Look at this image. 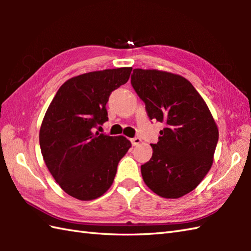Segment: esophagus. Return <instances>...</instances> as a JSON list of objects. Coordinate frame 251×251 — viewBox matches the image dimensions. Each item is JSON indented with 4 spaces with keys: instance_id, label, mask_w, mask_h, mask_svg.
<instances>
[{
    "instance_id": "obj_1",
    "label": "esophagus",
    "mask_w": 251,
    "mask_h": 251,
    "mask_svg": "<svg viewBox=\"0 0 251 251\" xmlns=\"http://www.w3.org/2000/svg\"><path fill=\"white\" fill-rule=\"evenodd\" d=\"M130 142H131V145L132 146H138V145H139V143L141 142V139H140V138H138V137H135V138H131V139H130Z\"/></svg>"
}]
</instances>
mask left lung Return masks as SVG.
Listing matches in <instances>:
<instances>
[{
	"label": "left lung",
	"mask_w": 251,
	"mask_h": 251,
	"mask_svg": "<svg viewBox=\"0 0 251 251\" xmlns=\"http://www.w3.org/2000/svg\"><path fill=\"white\" fill-rule=\"evenodd\" d=\"M131 85L150 120L164 123L152 157L141 165L145 183L165 199L193 191L214 162L219 131L209 109L188 79L166 71L135 69Z\"/></svg>",
	"instance_id": "left-lung-1"
}]
</instances>
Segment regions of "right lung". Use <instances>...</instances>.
Returning <instances> with one entry per match:
<instances>
[{
  "mask_svg": "<svg viewBox=\"0 0 251 251\" xmlns=\"http://www.w3.org/2000/svg\"><path fill=\"white\" fill-rule=\"evenodd\" d=\"M132 68L106 69L61 85L40 128V147L50 173L67 194L92 201L110 189L117 165L131 147L127 138L95 132L108 121L111 93L127 83Z\"/></svg>",
  "mask_w": 251,
  "mask_h": 251,
  "instance_id": "right-lung-1",
  "label": "right lung"
}]
</instances>
